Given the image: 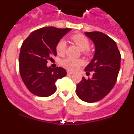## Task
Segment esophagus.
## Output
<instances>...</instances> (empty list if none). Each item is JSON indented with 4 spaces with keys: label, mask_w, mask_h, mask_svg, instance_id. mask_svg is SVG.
I'll return each instance as SVG.
<instances>
[{
    "label": "esophagus",
    "mask_w": 134,
    "mask_h": 134,
    "mask_svg": "<svg viewBox=\"0 0 134 134\" xmlns=\"http://www.w3.org/2000/svg\"><path fill=\"white\" fill-rule=\"evenodd\" d=\"M74 74V72H72V71H70V70L67 71V74H68V75H71V74Z\"/></svg>",
    "instance_id": "34e87169"
}]
</instances>
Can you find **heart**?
I'll return each mask as SVG.
<instances>
[{
  "instance_id": "1",
  "label": "heart",
  "mask_w": 134,
  "mask_h": 134,
  "mask_svg": "<svg viewBox=\"0 0 134 134\" xmlns=\"http://www.w3.org/2000/svg\"><path fill=\"white\" fill-rule=\"evenodd\" d=\"M71 39L82 51H83L85 54H88L90 41L85 35H82V34H76L71 37ZM66 46H67V43H66V40H60L55 47V49H56L58 54L61 55H64L66 52ZM81 63L82 61L79 59L72 58H70V57L64 59L62 62V66L70 70H74L76 69Z\"/></svg>"
}]
</instances>
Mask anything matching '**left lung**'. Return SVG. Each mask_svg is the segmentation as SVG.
I'll return each instance as SVG.
<instances>
[{
	"label": "left lung",
	"mask_w": 134,
	"mask_h": 134,
	"mask_svg": "<svg viewBox=\"0 0 134 134\" xmlns=\"http://www.w3.org/2000/svg\"><path fill=\"white\" fill-rule=\"evenodd\" d=\"M94 44L93 58L85 68L94 71L91 79L82 77L76 85V94L81 100L94 103L103 99L115 86L120 69L121 54L115 41L99 31L85 32Z\"/></svg>",
	"instance_id": "1"
}]
</instances>
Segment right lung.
<instances>
[{"instance_id":"1","label":"right lung","mask_w":134,"mask_h":134,"mask_svg":"<svg viewBox=\"0 0 134 134\" xmlns=\"http://www.w3.org/2000/svg\"><path fill=\"white\" fill-rule=\"evenodd\" d=\"M71 29L43 27L34 31L23 41L19 62L21 77L31 93L42 97L56 91L55 82L66 76L62 67L52 68L47 63L56 55L57 43Z\"/></svg>"}]
</instances>
